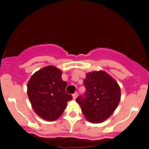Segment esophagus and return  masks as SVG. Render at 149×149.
Listing matches in <instances>:
<instances>
[{
    "mask_svg": "<svg viewBox=\"0 0 149 149\" xmlns=\"http://www.w3.org/2000/svg\"><path fill=\"white\" fill-rule=\"evenodd\" d=\"M72 97H73V99L74 100H75L76 98H77V93H74V94H73Z\"/></svg>",
    "mask_w": 149,
    "mask_h": 149,
    "instance_id": "34e87169",
    "label": "esophagus"
}]
</instances>
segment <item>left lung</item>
Listing matches in <instances>:
<instances>
[{
    "label": "left lung",
    "instance_id": "1",
    "mask_svg": "<svg viewBox=\"0 0 149 149\" xmlns=\"http://www.w3.org/2000/svg\"><path fill=\"white\" fill-rule=\"evenodd\" d=\"M85 97L76 101L81 106L86 119L92 123H101L108 119L119 105L121 89L118 83L104 71L86 74L84 81Z\"/></svg>",
    "mask_w": 149,
    "mask_h": 149
}]
</instances>
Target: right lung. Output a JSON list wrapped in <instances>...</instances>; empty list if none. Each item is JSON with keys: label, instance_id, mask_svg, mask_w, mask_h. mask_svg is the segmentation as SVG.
<instances>
[{"label": "right lung", "instance_id": "1", "mask_svg": "<svg viewBox=\"0 0 149 149\" xmlns=\"http://www.w3.org/2000/svg\"><path fill=\"white\" fill-rule=\"evenodd\" d=\"M62 72L48 65L36 72L27 83V95L35 113L47 121L57 119L72 99L65 93L67 83L61 77Z\"/></svg>", "mask_w": 149, "mask_h": 149}]
</instances>
